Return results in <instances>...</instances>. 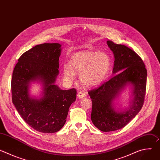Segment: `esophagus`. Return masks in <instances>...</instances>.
<instances>
[{
    "label": "esophagus",
    "instance_id": "1",
    "mask_svg": "<svg viewBox=\"0 0 160 160\" xmlns=\"http://www.w3.org/2000/svg\"><path fill=\"white\" fill-rule=\"evenodd\" d=\"M85 94L84 92H83L82 91H80V92H78L77 94V97L79 99H80V98H83L85 96Z\"/></svg>",
    "mask_w": 160,
    "mask_h": 160
}]
</instances>
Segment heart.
I'll use <instances>...</instances> for the list:
<instances>
[{
    "mask_svg": "<svg viewBox=\"0 0 160 160\" xmlns=\"http://www.w3.org/2000/svg\"><path fill=\"white\" fill-rule=\"evenodd\" d=\"M109 56L105 52L84 51L73 55L69 64L63 66L64 77L72 80L75 73H80V80L86 87H92L100 84L110 69Z\"/></svg>",
    "mask_w": 160,
    "mask_h": 160,
    "instance_id": "b5f03b06",
    "label": "heart"
}]
</instances>
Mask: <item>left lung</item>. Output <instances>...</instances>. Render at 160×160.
I'll return each instance as SVG.
<instances>
[{"label": "left lung", "mask_w": 160, "mask_h": 160, "mask_svg": "<svg viewBox=\"0 0 160 160\" xmlns=\"http://www.w3.org/2000/svg\"><path fill=\"white\" fill-rule=\"evenodd\" d=\"M107 44L115 57L112 73L115 75L88 92L92 102L91 120L102 132L122 128L138 115L144 104L147 81V70L138 54L124 45L110 40ZM128 84L132 87L131 106L123 111L116 110L113 101Z\"/></svg>", "instance_id": "left-lung-1"}]
</instances>
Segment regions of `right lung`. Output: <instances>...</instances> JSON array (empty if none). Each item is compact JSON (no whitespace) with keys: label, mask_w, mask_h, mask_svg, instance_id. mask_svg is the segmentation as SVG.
<instances>
[{"label":"right lung","mask_w":160,"mask_h":160,"mask_svg":"<svg viewBox=\"0 0 160 160\" xmlns=\"http://www.w3.org/2000/svg\"><path fill=\"white\" fill-rule=\"evenodd\" d=\"M61 47L58 43L36 45L21 56L12 73V103L25 122L42 133H54L61 129L70 106L76 100L75 88L63 90L55 84ZM32 81L42 84L40 99L29 95Z\"/></svg>","instance_id":"1"}]
</instances>
